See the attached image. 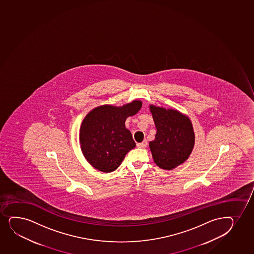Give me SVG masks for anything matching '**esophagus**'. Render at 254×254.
I'll return each mask as SVG.
<instances>
[{
    "label": "esophagus",
    "mask_w": 254,
    "mask_h": 254,
    "mask_svg": "<svg viewBox=\"0 0 254 254\" xmlns=\"http://www.w3.org/2000/svg\"><path fill=\"white\" fill-rule=\"evenodd\" d=\"M138 148H146V146H147V141L146 140H144L143 142L137 143Z\"/></svg>",
    "instance_id": "obj_1"
}]
</instances>
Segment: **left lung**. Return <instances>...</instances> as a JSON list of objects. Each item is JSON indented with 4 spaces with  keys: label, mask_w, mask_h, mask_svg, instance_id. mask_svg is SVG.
<instances>
[{
    "label": "left lung",
    "mask_w": 254,
    "mask_h": 254,
    "mask_svg": "<svg viewBox=\"0 0 254 254\" xmlns=\"http://www.w3.org/2000/svg\"><path fill=\"white\" fill-rule=\"evenodd\" d=\"M157 133L149 142L155 163L171 170L184 163L192 152L195 134L189 118L175 109L150 105Z\"/></svg>",
    "instance_id": "1"
}]
</instances>
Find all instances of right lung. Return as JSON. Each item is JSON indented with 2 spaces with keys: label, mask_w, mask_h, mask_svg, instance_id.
<instances>
[{
  "label": "right lung",
  "mask_w": 254,
  "mask_h": 254,
  "mask_svg": "<svg viewBox=\"0 0 254 254\" xmlns=\"http://www.w3.org/2000/svg\"><path fill=\"white\" fill-rule=\"evenodd\" d=\"M141 106L139 100L122 107L99 106L85 117L80 126L79 143L91 166L103 173L113 172L135 147L125 123L128 117L137 114Z\"/></svg>",
  "instance_id": "right-lung-1"
}]
</instances>
